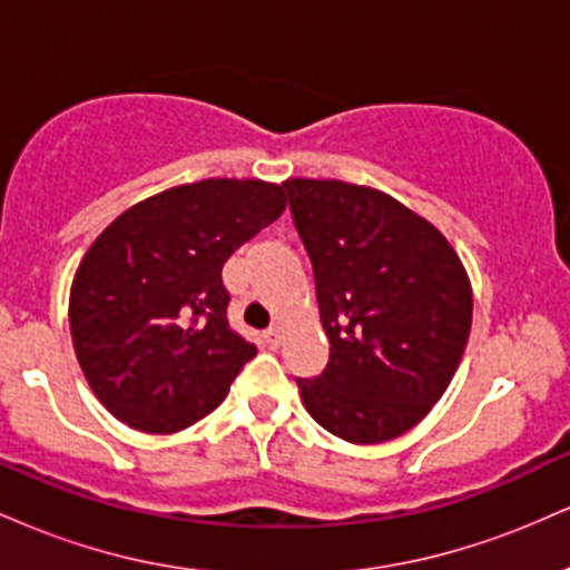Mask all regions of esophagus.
I'll return each mask as SVG.
<instances>
[{"mask_svg":"<svg viewBox=\"0 0 570 570\" xmlns=\"http://www.w3.org/2000/svg\"><path fill=\"white\" fill-rule=\"evenodd\" d=\"M265 340L271 345H281V340H284V332H281V326H271V330L265 332Z\"/></svg>","mask_w":570,"mask_h":570,"instance_id":"1","label":"esophagus"}]
</instances>
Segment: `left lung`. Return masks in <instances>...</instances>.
Segmentation results:
<instances>
[{
	"instance_id": "8db88e82",
	"label": "left lung",
	"mask_w": 570,
	"mask_h": 570,
	"mask_svg": "<svg viewBox=\"0 0 570 570\" xmlns=\"http://www.w3.org/2000/svg\"><path fill=\"white\" fill-rule=\"evenodd\" d=\"M316 278L330 362L297 381L313 421L353 444L402 436L453 381L472 281L450 240L391 195L340 179H286Z\"/></svg>"
}]
</instances>
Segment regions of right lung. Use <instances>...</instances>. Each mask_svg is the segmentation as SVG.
<instances>
[{
    "label": "right lung",
    "instance_id": "add662e5",
    "mask_svg": "<svg viewBox=\"0 0 570 570\" xmlns=\"http://www.w3.org/2000/svg\"><path fill=\"white\" fill-rule=\"evenodd\" d=\"M284 208L273 181L203 179L139 200L90 244L69 330L85 381L117 421L176 434L219 407L257 353L227 324L222 267Z\"/></svg>",
    "mask_w": 570,
    "mask_h": 570
}]
</instances>
